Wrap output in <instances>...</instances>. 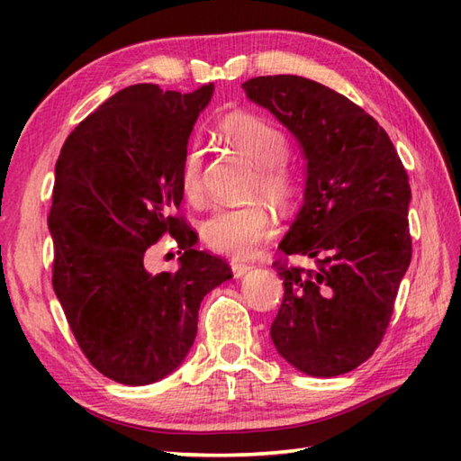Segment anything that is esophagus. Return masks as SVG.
Instances as JSON below:
<instances>
[{
  "label": "esophagus",
  "mask_w": 461,
  "mask_h": 461,
  "mask_svg": "<svg viewBox=\"0 0 461 461\" xmlns=\"http://www.w3.org/2000/svg\"><path fill=\"white\" fill-rule=\"evenodd\" d=\"M230 266H231V271H233V276H236V277H243L251 269L249 263L240 261V259H231Z\"/></svg>",
  "instance_id": "1"
}]
</instances>
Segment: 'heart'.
I'll list each match as a JSON object with an SVG mask.
<instances>
[{
	"label": "heart",
	"instance_id": "1",
	"mask_svg": "<svg viewBox=\"0 0 461 461\" xmlns=\"http://www.w3.org/2000/svg\"><path fill=\"white\" fill-rule=\"evenodd\" d=\"M221 136L258 166L251 194L263 195L279 208L297 198V176L285 162L289 140L285 132L258 114L233 113L221 122ZM203 154L198 146L184 152L180 164V188L188 200L202 195ZM271 213L266 203L253 202L238 208H221L210 213L200 225L205 246L231 258H249L271 233Z\"/></svg>",
	"mask_w": 461,
	"mask_h": 461
}]
</instances>
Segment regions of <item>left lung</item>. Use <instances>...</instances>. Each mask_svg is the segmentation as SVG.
Masks as SVG:
<instances>
[{
    "label": "left lung",
    "instance_id": "obj_1",
    "mask_svg": "<svg viewBox=\"0 0 461 461\" xmlns=\"http://www.w3.org/2000/svg\"><path fill=\"white\" fill-rule=\"evenodd\" d=\"M241 86L307 160L303 205L279 249L315 269L273 263L285 287L273 345L305 375H345L380 345L412 259L408 174L384 129L329 86L297 75Z\"/></svg>",
    "mask_w": 461,
    "mask_h": 461
}]
</instances>
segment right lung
I'll return each mask as SVG.
<instances>
[{"instance_id": "1", "label": "right lung", "mask_w": 461, "mask_h": 461, "mask_svg": "<svg viewBox=\"0 0 461 461\" xmlns=\"http://www.w3.org/2000/svg\"><path fill=\"white\" fill-rule=\"evenodd\" d=\"M213 85L182 95L140 83L113 95L67 136L55 164L49 231L53 289L91 365L121 384L168 376L188 355L208 293L231 279L195 249L180 210V164ZM170 232L178 272L152 276L145 249Z\"/></svg>"}]
</instances>
